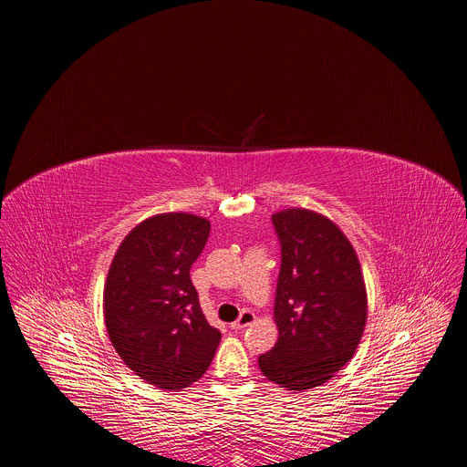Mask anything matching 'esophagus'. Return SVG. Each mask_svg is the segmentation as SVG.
I'll return each instance as SVG.
<instances>
[{
    "label": "esophagus",
    "mask_w": 467,
    "mask_h": 467,
    "mask_svg": "<svg viewBox=\"0 0 467 467\" xmlns=\"http://www.w3.org/2000/svg\"><path fill=\"white\" fill-rule=\"evenodd\" d=\"M254 314L253 312H249V310H245V312H242V316L234 321V323H231V328H234V330H242V328H245V327H249L251 323H254Z\"/></svg>",
    "instance_id": "obj_1"
}]
</instances>
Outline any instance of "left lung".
Masks as SVG:
<instances>
[{
    "instance_id": "left-lung-1",
    "label": "left lung",
    "mask_w": 467,
    "mask_h": 467,
    "mask_svg": "<svg viewBox=\"0 0 467 467\" xmlns=\"http://www.w3.org/2000/svg\"><path fill=\"white\" fill-rule=\"evenodd\" d=\"M281 242L274 317L279 340L258 357L264 377L292 391L325 384L355 355L368 294L355 247L327 216L286 209L272 216Z\"/></svg>"
}]
</instances>
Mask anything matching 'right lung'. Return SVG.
<instances>
[{
  "mask_svg": "<svg viewBox=\"0 0 467 467\" xmlns=\"http://www.w3.org/2000/svg\"><path fill=\"white\" fill-rule=\"evenodd\" d=\"M211 222L157 214L119 244L103 290L109 338L129 369L162 389L186 388L209 369L220 330L209 325L190 281Z\"/></svg>",
  "mask_w": 467,
  "mask_h": 467,
  "instance_id": "1",
  "label": "right lung"
}]
</instances>
